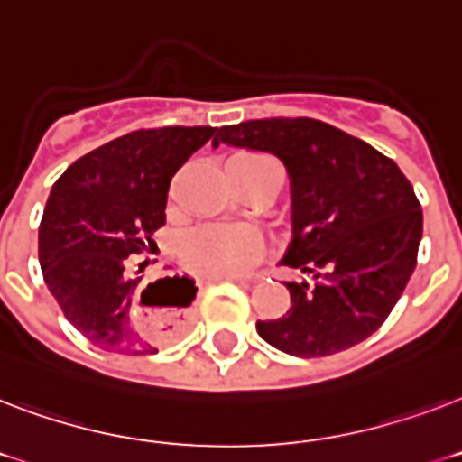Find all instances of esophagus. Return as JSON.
Returning a JSON list of instances; mask_svg holds the SVG:
<instances>
[{
	"label": "esophagus",
	"instance_id": "esophagus-1",
	"mask_svg": "<svg viewBox=\"0 0 462 462\" xmlns=\"http://www.w3.org/2000/svg\"><path fill=\"white\" fill-rule=\"evenodd\" d=\"M210 281H232V282H252L254 275H213Z\"/></svg>",
	"mask_w": 462,
	"mask_h": 462
}]
</instances>
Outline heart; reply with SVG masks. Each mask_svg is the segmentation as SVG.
<instances>
[{
    "label": "heart",
    "instance_id": "1",
    "mask_svg": "<svg viewBox=\"0 0 462 462\" xmlns=\"http://www.w3.org/2000/svg\"><path fill=\"white\" fill-rule=\"evenodd\" d=\"M256 158V155H245ZM261 239L246 227L203 225L181 237V256L208 275H239L259 259Z\"/></svg>",
    "mask_w": 462,
    "mask_h": 462
}]
</instances>
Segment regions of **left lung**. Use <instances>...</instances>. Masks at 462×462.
<instances>
[{"mask_svg":"<svg viewBox=\"0 0 462 462\" xmlns=\"http://www.w3.org/2000/svg\"><path fill=\"white\" fill-rule=\"evenodd\" d=\"M282 160L292 191V242L281 263L307 281L285 282L290 309L256 321L259 336L295 357H326L386 321L417 266L422 206L393 160L366 141L309 117L220 126L213 146Z\"/></svg>","mask_w":462,"mask_h":462,"instance_id":"8db88e82","label":"left lung"}]
</instances>
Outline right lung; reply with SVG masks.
I'll list each match as a JSON object with an SVG mask.
<instances>
[{
    "instance_id": "obj_1",
    "label": "right lung",
    "mask_w": 462,
    "mask_h": 462,
    "mask_svg": "<svg viewBox=\"0 0 462 462\" xmlns=\"http://www.w3.org/2000/svg\"><path fill=\"white\" fill-rule=\"evenodd\" d=\"M213 126H162L119 136L67 167L54 181L40 220L42 278L69 323L100 350L119 355L158 352L139 330L136 297L143 263L165 225L167 189L191 153L208 143ZM154 290V300L145 295ZM196 285L189 275L151 282L141 304L160 309L167 337L189 323Z\"/></svg>"
}]
</instances>
